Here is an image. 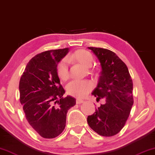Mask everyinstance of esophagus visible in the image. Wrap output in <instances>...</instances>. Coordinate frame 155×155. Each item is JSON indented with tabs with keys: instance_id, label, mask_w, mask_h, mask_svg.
<instances>
[{
	"instance_id": "obj_1",
	"label": "esophagus",
	"mask_w": 155,
	"mask_h": 155,
	"mask_svg": "<svg viewBox=\"0 0 155 155\" xmlns=\"http://www.w3.org/2000/svg\"><path fill=\"white\" fill-rule=\"evenodd\" d=\"M83 102H84V101L80 99V98H77V99H76V104H82Z\"/></svg>"
}]
</instances>
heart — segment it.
<instances>
[{"instance_id":"obj_1","label":"heart","mask_w":155,"mask_h":155,"mask_svg":"<svg viewBox=\"0 0 155 155\" xmlns=\"http://www.w3.org/2000/svg\"><path fill=\"white\" fill-rule=\"evenodd\" d=\"M68 59H73L85 67H90L93 63L92 55L88 51L79 50L76 51ZM57 75L62 80H66L68 78L69 71L68 59H64L58 64L57 66ZM92 89L91 82L81 80H73L66 86L67 94L78 98L84 97Z\"/></svg>"}]
</instances>
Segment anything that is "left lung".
I'll use <instances>...</instances> for the list:
<instances>
[{
    "mask_svg": "<svg viewBox=\"0 0 155 155\" xmlns=\"http://www.w3.org/2000/svg\"><path fill=\"white\" fill-rule=\"evenodd\" d=\"M88 49L101 67L97 87L91 94L96 100L105 98V104L88 116L87 122L101 136H115L124 127L134 104L133 82L126 64L115 53L104 48Z\"/></svg>",
    "mask_w": 155,
    "mask_h": 155,
    "instance_id": "obj_1",
    "label": "left lung"
}]
</instances>
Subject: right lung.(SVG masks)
Masks as SVG:
<instances>
[{
  "mask_svg": "<svg viewBox=\"0 0 155 155\" xmlns=\"http://www.w3.org/2000/svg\"><path fill=\"white\" fill-rule=\"evenodd\" d=\"M69 48L45 51L33 57L19 81L20 102L31 127L45 138H54L65 129L68 110L76 104L64 98L57 66Z\"/></svg>",
  "mask_w": 155,
  "mask_h": 155,
  "instance_id": "add662e5",
  "label": "right lung"
}]
</instances>
